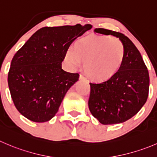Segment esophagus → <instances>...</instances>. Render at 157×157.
I'll return each instance as SVG.
<instances>
[{"instance_id": "esophagus-1", "label": "esophagus", "mask_w": 157, "mask_h": 157, "mask_svg": "<svg viewBox=\"0 0 157 157\" xmlns=\"http://www.w3.org/2000/svg\"><path fill=\"white\" fill-rule=\"evenodd\" d=\"M79 78H80V80H84V81H87V80H86V77H85L83 75H82V74H80V77H79Z\"/></svg>"}]
</instances>
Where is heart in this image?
<instances>
[{
	"instance_id": "1",
	"label": "heart",
	"mask_w": 157,
	"mask_h": 157,
	"mask_svg": "<svg viewBox=\"0 0 157 157\" xmlns=\"http://www.w3.org/2000/svg\"><path fill=\"white\" fill-rule=\"evenodd\" d=\"M125 57V47L120 39L91 33L75 40L73 50L66 52L65 60L74 67L83 63V69L90 78L104 81L121 71Z\"/></svg>"
}]
</instances>
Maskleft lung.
<instances>
[{"label": "left lung", "mask_w": 157, "mask_h": 157, "mask_svg": "<svg viewBox=\"0 0 157 157\" xmlns=\"http://www.w3.org/2000/svg\"><path fill=\"white\" fill-rule=\"evenodd\" d=\"M94 31L119 38L125 47L126 57L122 68L113 77L100 83H90L88 106L100 124L124 123L136 115L147 102L148 70L140 51L127 36L103 28Z\"/></svg>", "instance_id": "8db88e82"}]
</instances>
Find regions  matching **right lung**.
<instances>
[{"label":"right lung","mask_w":157,"mask_h":157,"mask_svg":"<svg viewBox=\"0 0 157 157\" xmlns=\"http://www.w3.org/2000/svg\"><path fill=\"white\" fill-rule=\"evenodd\" d=\"M91 28L90 24H80L42 27L17 51L7 82L13 104L24 117L43 123L55 116L79 78L77 73L63 71L62 61L72 42Z\"/></svg>","instance_id":"obj_1"}]
</instances>
